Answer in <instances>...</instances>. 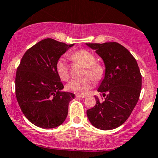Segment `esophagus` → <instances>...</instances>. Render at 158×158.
Masks as SVG:
<instances>
[{"label":"esophagus","instance_id":"1","mask_svg":"<svg viewBox=\"0 0 158 158\" xmlns=\"http://www.w3.org/2000/svg\"><path fill=\"white\" fill-rule=\"evenodd\" d=\"M76 97L77 98H85L86 96H82V95H76Z\"/></svg>","mask_w":158,"mask_h":158}]
</instances>
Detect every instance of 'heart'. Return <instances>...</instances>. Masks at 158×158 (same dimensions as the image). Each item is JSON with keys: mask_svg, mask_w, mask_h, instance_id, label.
<instances>
[{"mask_svg": "<svg viewBox=\"0 0 158 158\" xmlns=\"http://www.w3.org/2000/svg\"><path fill=\"white\" fill-rule=\"evenodd\" d=\"M71 60L79 61L86 67V73L95 81H99L104 74V67L103 64L96 62L95 55L90 51L80 49L74 51L70 55ZM56 71L62 80H67L69 77L68 66L66 59L61 57L56 63ZM94 85L92 79L89 77L81 79H73L66 85V89L70 92L78 95H85L87 94Z\"/></svg>", "mask_w": 158, "mask_h": 158, "instance_id": "1", "label": "heart"}]
</instances>
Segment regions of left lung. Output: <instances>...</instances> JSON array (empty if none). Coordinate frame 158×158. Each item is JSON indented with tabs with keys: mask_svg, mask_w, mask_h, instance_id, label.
<instances>
[{
	"mask_svg": "<svg viewBox=\"0 0 158 158\" xmlns=\"http://www.w3.org/2000/svg\"><path fill=\"white\" fill-rule=\"evenodd\" d=\"M86 45L104 61L105 73L98 91L106 96L103 102L95 96L96 104L87 110V118L96 128L113 130L127 120L138 103L142 84L140 69L134 56L119 43Z\"/></svg>",
	"mask_w": 158,
	"mask_h": 158,
	"instance_id": "8db88e82",
	"label": "left lung"
}]
</instances>
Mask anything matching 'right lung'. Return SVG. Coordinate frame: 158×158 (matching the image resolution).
Wrapping results in <instances>:
<instances>
[{
  "mask_svg": "<svg viewBox=\"0 0 158 158\" xmlns=\"http://www.w3.org/2000/svg\"><path fill=\"white\" fill-rule=\"evenodd\" d=\"M74 44L47 38L26 51L15 77V94L23 113L30 122L43 129L60 126L68 113L72 93L63 92L56 63Z\"/></svg>",
  "mask_w": 158,
  "mask_h": 158,
  "instance_id": "1",
  "label": "right lung"
}]
</instances>
